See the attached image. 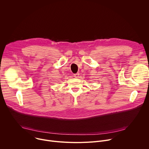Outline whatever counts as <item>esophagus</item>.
Here are the masks:
<instances>
[{
    "label": "esophagus",
    "instance_id": "esophagus-1",
    "mask_svg": "<svg viewBox=\"0 0 149 149\" xmlns=\"http://www.w3.org/2000/svg\"><path fill=\"white\" fill-rule=\"evenodd\" d=\"M79 74L78 73L74 74V77H75V78H78V77H79Z\"/></svg>",
    "mask_w": 149,
    "mask_h": 149
}]
</instances>
